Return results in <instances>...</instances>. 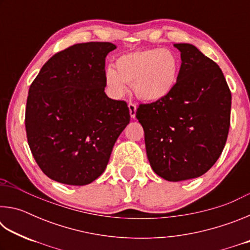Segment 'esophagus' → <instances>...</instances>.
<instances>
[{
	"mask_svg": "<svg viewBox=\"0 0 250 250\" xmlns=\"http://www.w3.org/2000/svg\"><path fill=\"white\" fill-rule=\"evenodd\" d=\"M129 111H130V116H131V118H135V112H137V105H135V104H132V103H130L129 104Z\"/></svg>",
	"mask_w": 250,
	"mask_h": 250,
	"instance_id": "obj_1",
	"label": "esophagus"
}]
</instances>
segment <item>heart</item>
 <instances>
[{"mask_svg":"<svg viewBox=\"0 0 250 250\" xmlns=\"http://www.w3.org/2000/svg\"><path fill=\"white\" fill-rule=\"evenodd\" d=\"M115 68L108 67L104 73L105 84L113 96H124L129 83L139 99L158 103L174 91L181 65L174 52L154 47L120 55L116 58Z\"/></svg>","mask_w":250,"mask_h":250,"instance_id":"1","label":"heart"}]
</instances>
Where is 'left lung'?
Masks as SVG:
<instances>
[{
	"mask_svg": "<svg viewBox=\"0 0 250 250\" xmlns=\"http://www.w3.org/2000/svg\"><path fill=\"white\" fill-rule=\"evenodd\" d=\"M181 52L180 78L164 100L140 104L137 119L145 130L153 171L171 182L195 179L222 154L230 125L231 94L222 69L192 44Z\"/></svg>",
	"mask_w": 250,
	"mask_h": 250,
	"instance_id": "left-lung-1",
	"label": "left lung"
}]
</instances>
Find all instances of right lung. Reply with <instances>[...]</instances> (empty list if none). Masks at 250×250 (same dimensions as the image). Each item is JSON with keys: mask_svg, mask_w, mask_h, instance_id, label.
Here are the masks:
<instances>
[{"mask_svg": "<svg viewBox=\"0 0 250 250\" xmlns=\"http://www.w3.org/2000/svg\"><path fill=\"white\" fill-rule=\"evenodd\" d=\"M108 42L75 44L50 57L28 90L25 111L29 149L44 174L87 185L107 167L118 137L130 122L125 101L105 95Z\"/></svg>", "mask_w": 250, "mask_h": 250, "instance_id": "add662e5", "label": "right lung"}]
</instances>
